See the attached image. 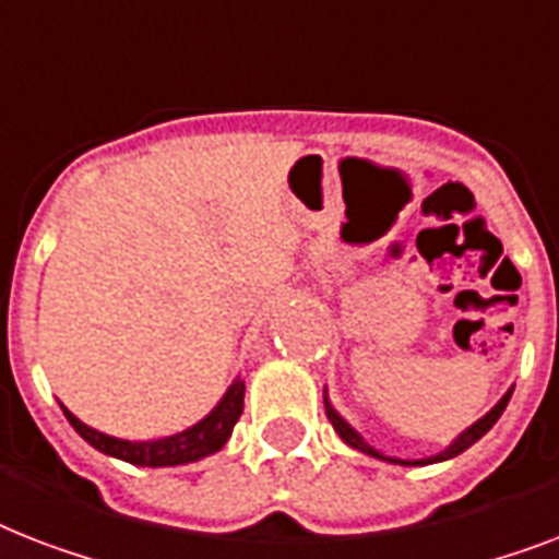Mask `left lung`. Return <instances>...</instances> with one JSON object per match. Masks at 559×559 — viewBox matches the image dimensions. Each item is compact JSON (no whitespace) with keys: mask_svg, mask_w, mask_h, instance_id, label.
Instances as JSON below:
<instances>
[{"mask_svg":"<svg viewBox=\"0 0 559 559\" xmlns=\"http://www.w3.org/2000/svg\"><path fill=\"white\" fill-rule=\"evenodd\" d=\"M511 394H513V389L508 391V394H504V397L499 400V403H496V406L490 408V412H487L485 417H481V420H476V424L469 426V429H464V432H461L459 438H455V441H452L450 447H447V450L438 452V455H432V459H424V461H400V459H385V455H380V452L373 450V447H368V443L362 441V435H359L357 429H354V426L345 424V417H340V412H336V408H333L331 403H328V400H324V412H328V420H331L333 429H336V432H340L342 441L348 443V447H354V450L366 452V455H373V459L394 461V464H432V461H447V459H452V455H459V452H464V450H467V447H473V443H476L478 438H481V435L490 432V426H493L496 420H499V417H502V412H504V406H508V400H511Z\"/></svg>","mask_w":559,"mask_h":559,"instance_id":"left-lung-1","label":"left lung"}]
</instances>
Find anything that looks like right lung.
<instances>
[{
  "label": "right lung",
  "mask_w": 559,
  "mask_h": 559,
  "mask_svg": "<svg viewBox=\"0 0 559 559\" xmlns=\"http://www.w3.org/2000/svg\"><path fill=\"white\" fill-rule=\"evenodd\" d=\"M243 380H235L217 406L211 408V415L202 417L200 424H193L186 432L159 438V441H121V438L104 435L78 420L69 408H63V415L69 417V424L74 426V432L81 435L83 441H90L95 450L107 452L112 459L130 461L139 467H177V464H191V461H200L211 452L223 450V443L228 441V435L235 429L237 417L243 415Z\"/></svg>",
  "instance_id": "1"
}]
</instances>
